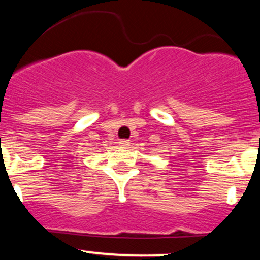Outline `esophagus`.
<instances>
[{
  "label": "esophagus",
  "mask_w": 260,
  "mask_h": 260,
  "mask_svg": "<svg viewBox=\"0 0 260 260\" xmlns=\"http://www.w3.org/2000/svg\"><path fill=\"white\" fill-rule=\"evenodd\" d=\"M119 145H121L122 148H127L128 145H129V141H127V139H123V141H119Z\"/></svg>",
  "instance_id": "esophagus-1"
}]
</instances>
